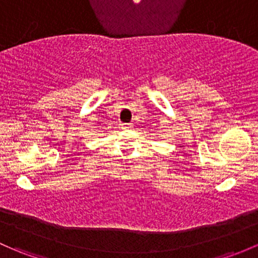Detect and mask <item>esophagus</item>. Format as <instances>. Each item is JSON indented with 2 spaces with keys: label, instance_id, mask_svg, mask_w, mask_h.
Listing matches in <instances>:
<instances>
[{
  "label": "esophagus",
  "instance_id": "obj_1",
  "mask_svg": "<svg viewBox=\"0 0 258 258\" xmlns=\"http://www.w3.org/2000/svg\"><path fill=\"white\" fill-rule=\"evenodd\" d=\"M121 127H122V130H128L132 127V123H122Z\"/></svg>",
  "mask_w": 258,
  "mask_h": 258
}]
</instances>
